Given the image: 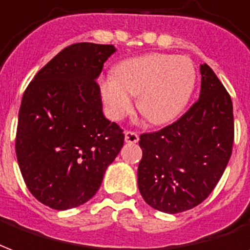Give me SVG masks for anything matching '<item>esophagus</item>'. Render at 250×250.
Here are the masks:
<instances>
[{
    "instance_id": "34e87169",
    "label": "esophagus",
    "mask_w": 250,
    "mask_h": 250,
    "mask_svg": "<svg viewBox=\"0 0 250 250\" xmlns=\"http://www.w3.org/2000/svg\"><path fill=\"white\" fill-rule=\"evenodd\" d=\"M125 139L127 143H138V140H139V135L136 134L135 131H125Z\"/></svg>"
}]
</instances>
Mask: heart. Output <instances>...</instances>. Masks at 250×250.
<instances>
[{"label": "heart", "instance_id": "1", "mask_svg": "<svg viewBox=\"0 0 250 250\" xmlns=\"http://www.w3.org/2000/svg\"><path fill=\"white\" fill-rule=\"evenodd\" d=\"M196 68L191 59L172 54H147L125 61L116 77L102 82V95L111 119L120 120L132 110V95L138 110L152 125H166L183 112L195 90Z\"/></svg>", "mask_w": 250, "mask_h": 250}]
</instances>
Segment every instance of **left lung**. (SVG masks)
Returning <instances> with one entry per match:
<instances>
[{
	"label": "left lung",
	"instance_id": "obj_1",
	"mask_svg": "<svg viewBox=\"0 0 250 250\" xmlns=\"http://www.w3.org/2000/svg\"><path fill=\"white\" fill-rule=\"evenodd\" d=\"M200 98L176 122L140 135L138 186L144 201L164 213L192 209L210 195L227 168L234 139L228 91L207 63Z\"/></svg>",
	"mask_w": 250,
	"mask_h": 250
}]
</instances>
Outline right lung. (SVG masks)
Here are the masks:
<instances>
[{
  "label": "right lung",
  "instance_id": "add662e5",
  "mask_svg": "<svg viewBox=\"0 0 250 250\" xmlns=\"http://www.w3.org/2000/svg\"><path fill=\"white\" fill-rule=\"evenodd\" d=\"M112 45L64 47L29 83L22 97L16 153L27 189L57 210L84 204L123 147L125 134L102 112L97 78Z\"/></svg>",
  "mask_w": 250,
  "mask_h": 250
}]
</instances>
